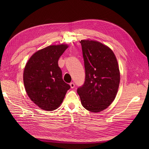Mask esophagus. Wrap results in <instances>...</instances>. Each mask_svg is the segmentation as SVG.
I'll return each mask as SVG.
<instances>
[{"mask_svg": "<svg viewBox=\"0 0 149 149\" xmlns=\"http://www.w3.org/2000/svg\"><path fill=\"white\" fill-rule=\"evenodd\" d=\"M70 88H74L75 87V84H74V83L71 82V83H70Z\"/></svg>", "mask_w": 149, "mask_h": 149, "instance_id": "34e87169", "label": "esophagus"}]
</instances>
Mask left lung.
Here are the masks:
<instances>
[{
    "label": "left lung",
    "instance_id": "8db88e82",
    "mask_svg": "<svg viewBox=\"0 0 149 149\" xmlns=\"http://www.w3.org/2000/svg\"><path fill=\"white\" fill-rule=\"evenodd\" d=\"M85 80L77 89L82 106L92 112H101L113 102L118 91L120 75L113 51L96 41L81 40Z\"/></svg>",
    "mask_w": 149,
    "mask_h": 149
}]
</instances>
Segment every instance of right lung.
<instances>
[{
  "label": "right lung",
  "instance_id": "1",
  "mask_svg": "<svg viewBox=\"0 0 149 149\" xmlns=\"http://www.w3.org/2000/svg\"><path fill=\"white\" fill-rule=\"evenodd\" d=\"M66 45H51L39 50L29 59L23 83L29 98L40 109L51 111L61 104L70 85L62 79L58 61Z\"/></svg>",
  "mask_w": 149,
  "mask_h": 149
}]
</instances>
